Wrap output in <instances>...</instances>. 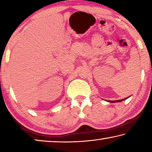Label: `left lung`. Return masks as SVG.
Segmentation results:
<instances>
[{"instance_id":"1","label":"left lung","mask_w":152,"mask_h":152,"mask_svg":"<svg viewBox=\"0 0 152 152\" xmlns=\"http://www.w3.org/2000/svg\"><path fill=\"white\" fill-rule=\"evenodd\" d=\"M126 99H127V98H125V99H121V100H117V101H110L109 102H121V101H124V100H125Z\"/></svg>"}]
</instances>
